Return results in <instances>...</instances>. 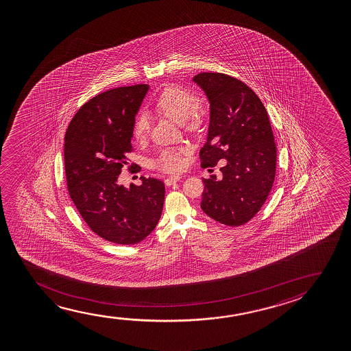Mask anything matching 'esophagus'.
Instances as JSON below:
<instances>
[{
  "label": "esophagus",
  "instance_id": "esophagus-1",
  "mask_svg": "<svg viewBox=\"0 0 351 351\" xmlns=\"http://www.w3.org/2000/svg\"><path fill=\"white\" fill-rule=\"evenodd\" d=\"M181 176H178V175H173V176H169V178H165V184L167 186H173V183L178 182L181 180Z\"/></svg>",
  "mask_w": 351,
  "mask_h": 351
}]
</instances>
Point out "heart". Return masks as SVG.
<instances>
[{
  "mask_svg": "<svg viewBox=\"0 0 351 351\" xmlns=\"http://www.w3.org/2000/svg\"><path fill=\"white\" fill-rule=\"evenodd\" d=\"M195 95L189 90L178 86L164 88L154 103V109L160 115L168 117L178 123H182L183 128L197 133L205 128L207 123L206 111L197 108ZM149 121L146 114H139L133 121V136L135 140H144L149 133ZM154 167L165 173L181 170L183 160L180 151L173 149H163L154 159Z\"/></svg>",
  "mask_w": 351,
  "mask_h": 351,
  "instance_id": "b5f03b06",
  "label": "heart"
}]
</instances>
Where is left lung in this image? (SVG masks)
<instances>
[{
	"label": "left lung",
	"mask_w": 351,
	"mask_h": 351,
	"mask_svg": "<svg viewBox=\"0 0 351 351\" xmlns=\"http://www.w3.org/2000/svg\"><path fill=\"white\" fill-rule=\"evenodd\" d=\"M193 82L210 101V127L200 149L202 168L219 160L221 180L202 178V211L240 226L260 211L274 186L277 149L269 115L245 82L223 73H199Z\"/></svg>",
	"instance_id": "8db88e82"
}]
</instances>
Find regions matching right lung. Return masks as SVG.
<instances>
[{"instance_id":"add662e5","label":"right lung","mask_w":351,"mask_h":351,"mask_svg":"<svg viewBox=\"0 0 351 351\" xmlns=\"http://www.w3.org/2000/svg\"><path fill=\"white\" fill-rule=\"evenodd\" d=\"M149 85L122 86L97 95L77 110L64 136L69 197L95 234L117 245H135L154 230L163 210L160 180L117 182L133 151V121Z\"/></svg>"}]
</instances>
